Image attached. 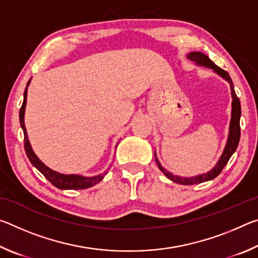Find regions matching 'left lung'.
<instances>
[{
  "label": "left lung",
  "mask_w": 258,
  "mask_h": 258,
  "mask_svg": "<svg viewBox=\"0 0 258 258\" xmlns=\"http://www.w3.org/2000/svg\"><path fill=\"white\" fill-rule=\"evenodd\" d=\"M191 61H194L198 64V66H204L206 68H211L216 73L218 76H221L223 80L230 84V90H231V97H232V109H231V119H230V127H229V135H228V141H226L225 148L223 150V154L220 157V159L216 163V165L211 169V171L204 174H199V175L191 176V177H183L178 175H174L171 172H168L167 169L164 168L161 166L160 161L158 160V157L156 155L155 151V160L156 164L158 165V167L161 172H163L166 176H167L169 180L178 183V184L183 185H191V184H198V183H203L206 181H211L213 178H215L218 174L222 172V169L224 168V166L228 164L229 159L231 156L234 154V151L237 150L239 140H240V116H241V106H240V100L237 97L234 91V86L232 80L229 76L228 72L223 71V69L216 66L213 61L208 58V56L203 53V52H190L189 54L186 55Z\"/></svg>",
  "instance_id": "8db88e82"
}]
</instances>
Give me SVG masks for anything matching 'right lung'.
<instances>
[{
	"instance_id": "1",
	"label": "right lung",
	"mask_w": 258,
	"mask_h": 258,
	"mask_svg": "<svg viewBox=\"0 0 258 258\" xmlns=\"http://www.w3.org/2000/svg\"><path fill=\"white\" fill-rule=\"evenodd\" d=\"M29 83H30V80L28 81L27 86H26L25 89L24 102L19 111V121H20L21 128L24 131L25 151L30 163H32L34 167H36L38 171L45 176V178H47V180L52 183V184L61 190H81V189H87V187H91L95 184H98L100 181H102V178L104 177V175H106L107 172H104L102 174H98V175H94V176H83V175H80V174H62V173L53 171V169H51L50 167H47V166L43 163V161H41L36 155H35L34 150L32 149V146H30L27 131H26V126H25V109H26V102H27V89H28Z\"/></svg>"
}]
</instances>
